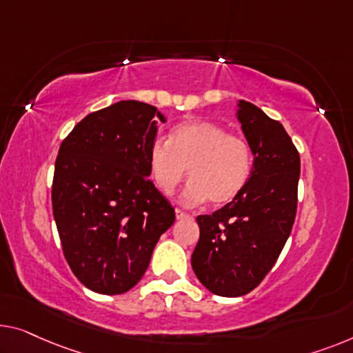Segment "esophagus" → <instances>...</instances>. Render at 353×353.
Returning <instances> with one entry per match:
<instances>
[{
	"mask_svg": "<svg viewBox=\"0 0 353 353\" xmlns=\"http://www.w3.org/2000/svg\"><path fill=\"white\" fill-rule=\"evenodd\" d=\"M176 219L177 220H192L193 217L190 214L183 212V210H181V209H176Z\"/></svg>",
	"mask_w": 353,
	"mask_h": 353,
	"instance_id": "34e87169",
	"label": "esophagus"
}]
</instances>
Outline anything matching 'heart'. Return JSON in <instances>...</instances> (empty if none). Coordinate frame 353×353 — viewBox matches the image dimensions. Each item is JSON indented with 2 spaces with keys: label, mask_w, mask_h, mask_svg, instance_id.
<instances>
[{
  "label": "heart",
  "mask_w": 353,
  "mask_h": 353,
  "mask_svg": "<svg viewBox=\"0 0 353 353\" xmlns=\"http://www.w3.org/2000/svg\"><path fill=\"white\" fill-rule=\"evenodd\" d=\"M149 172L157 188L171 196L187 176L192 179L181 194L185 206L210 199L223 206L244 190L252 174L250 145L209 120H190L171 130L170 143L157 138L147 152Z\"/></svg>",
  "instance_id": "1"
}]
</instances>
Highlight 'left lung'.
<instances>
[{
    "mask_svg": "<svg viewBox=\"0 0 353 353\" xmlns=\"http://www.w3.org/2000/svg\"><path fill=\"white\" fill-rule=\"evenodd\" d=\"M236 117L254 166L243 192L212 215H199L192 255L198 281L219 296H243L265 279L296 215L299 154L281 122L239 99Z\"/></svg>",
    "mask_w": 353,
    "mask_h": 353,
    "instance_id": "1",
    "label": "left lung"
}]
</instances>
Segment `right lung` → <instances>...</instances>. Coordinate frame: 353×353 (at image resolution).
<instances>
[{"instance_id": "right-lung-1", "label": "right lung", "mask_w": 353, "mask_h": 353, "mask_svg": "<svg viewBox=\"0 0 353 353\" xmlns=\"http://www.w3.org/2000/svg\"><path fill=\"white\" fill-rule=\"evenodd\" d=\"M155 106L126 99L88 114L63 141L52 208L63 254L92 292L120 294L141 281L174 209L149 176Z\"/></svg>"}]
</instances>
